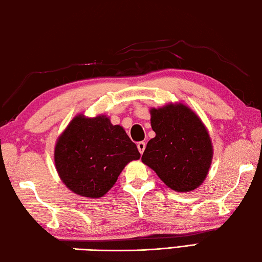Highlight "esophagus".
I'll return each mask as SVG.
<instances>
[{"instance_id": "34e87169", "label": "esophagus", "mask_w": 262, "mask_h": 262, "mask_svg": "<svg viewBox=\"0 0 262 262\" xmlns=\"http://www.w3.org/2000/svg\"><path fill=\"white\" fill-rule=\"evenodd\" d=\"M137 147H138V150H139L140 154H142V152H144V150H145V148H146V142L145 141H139L137 144Z\"/></svg>"}]
</instances>
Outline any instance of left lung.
<instances>
[{
    "instance_id": "left-lung-1",
    "label": "left lung",
    "mask_w": 262,
    "mask_h": 262,
    "mask_svg": "<svg viewBox=\"0 0 262 262\" xmlns=\"http://www.w3.org/2000/svg\"><path fill=\"white\" fill-rule=\"evenodd\" d=\"M156 136L148 141L141 161L177 191H191L204 181L212 161V144L205 126L184 105L150 111Z\"/></svg>"
}]
</instances>
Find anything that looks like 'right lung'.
Returning <instances> with one entry per match:
<instances>
[{"instance_id": "obj_1", "label": "right lung", "mask_w": 262, "mask_h": 262, "mask_svg": "<svg viewBox=\"0 0 262 262\" xmlns=\"http://www.w3.org/2000/svg\"><path fill=\"white\" fill-rule=\"evenodd\" d=\"M140 152L120 125L110 118L76 116L59 137L54 163L60 179L75 194L101 197L110 190L127 163Z\"/></svg>"}]
</instances>
